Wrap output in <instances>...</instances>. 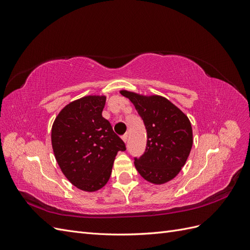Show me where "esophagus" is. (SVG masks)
<instances>
[{
    "label": "esophagus",
    "instance_id": "1",
    "mask_svg": "<svg viewBox=\"0 0 250 250\" xmlns=\"http://www.w3.org/2000/svg\"><path fill=\"white\" fill-rule=\"evenodd\" d=\"M122 140H123V142H124V143H126V142H127V140H128V134H127V133H125V134L123 135V137H122Z\"/></svg>",
    "mask_w": 250,
    "mask_h": 250
}]
</instances>
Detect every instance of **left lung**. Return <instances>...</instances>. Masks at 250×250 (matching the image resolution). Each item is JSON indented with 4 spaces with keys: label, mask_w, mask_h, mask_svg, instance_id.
<instances>
[{
    "label": "left lung",
    "mask_w": 250,
    "mask_h": 250,
    "mask_svg": "<svg viewBox=\"0 0 250 250\" xmlns=\"http://www.w3.org/2000/svg\"><path fill=\"white\" fill-rule=\"evenodd\" d=\"M120 93L134 105L147 130L146 151L140 158H134L135 169L151 184L168 183L180 172L191 152L190 120L165 97L126 89Z\"/></svg>",
    "instance_id": "1"
}]
</instances>
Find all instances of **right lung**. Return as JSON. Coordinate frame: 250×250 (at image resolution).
Here are the masks:
<instances>
[{
    "label": "right lung",
    "instance_id": "1",
    "mask_svg": "<svg viewBox=\"0 0 250 250\" xmlns=\"http://www.w3.org/2000/svg\"><path fill=\"white\" fill-rule=\"evenodd\" d=\"M105 101L104 95L72 101L52 125V148L60 170L73 186L85 192H96L107 184L117 153L126 149L102 117Z\"/></svg>",
    "mask_w": 250,
    "mask_h": 250
}]
</instances>
